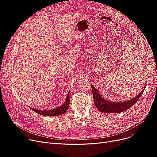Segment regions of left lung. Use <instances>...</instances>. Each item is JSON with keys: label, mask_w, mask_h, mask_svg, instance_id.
Instances as JSON below:
<instances>
[{"label": "left lung", "mask_w": 157, "mask_h": 157, "mask_svg": "<svg viewBox=\"0 0 157 157\" xmlns=\"http://www.w3.org/2000/svg\"><path fill=\"white\" fill-rule=\"evenodd\" d=\"M145 87L146 84L144 89L142 90V91L134 98L128 99V100L126 101L113 102L111 101L107 100L105 98H103L102 97V95L99 92V90H98L97 88H96V87L91 84L94 103L95 105H96V108L99 111H100L103 113H107L109 114L118 113L126 111L127 109L134 105V104L138 101L139 98L141 97L142 94H143Z\"/></svg>", "instance_id": "left-lung-1"}]
</instances>
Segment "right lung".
Instances as JSON below:
<instances>
[{"label": "right lung", "instance_id": "obj_1", "mask_svg": "<svg viewBox=\"0 0 157 157\" xmlns=\"http://www.w3.org/2000/svg\"><path fill=\"white\" fill-rule=\"evenodd\" d=\"M69 107V92L67 94V98L65 99V103L63 104L62 105L57 107L56 109H49V110H39V109H33L30 107L33 111H34L36 113L39 114L41 115H44V116H58L63 115L66 111H67Z\"/></svg>", "mask_w": 157, "mask_h": 157}]
</instances>
